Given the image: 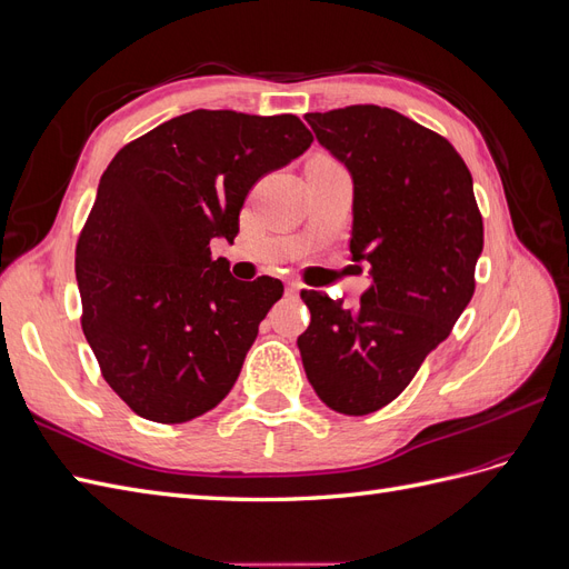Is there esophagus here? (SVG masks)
I'll use <instances>...</instances> for the list:
<instances>
[{"label": "esophagus", "instance_id": "1", "mask_svg": "<svg viewBox=\"0 0 569 569\" xmlns=\"http://www.w3.org/2000/svg\"><path fill=\"white\" fill-rule=\"evenodd\" d=\"M299 291H301L299 282H289L287 284V297H299Z\"/></svg>", "mask_w": 569, "mask_h": 569}]
</instances>
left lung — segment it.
I'll use <instances>...</instances> for the list:
<instances>
[{
  "mask_svg": "<svg viewBox=\"0 0 569 569\" xmlns=\"http://www.w3.org/2000/svg\"><path fill=\"white\" fill-rule=\"evenodd\" d=\"M306 120L351 173L349 249L370 266L372 282L356 308L303 289L311 325L297 343L320 401L368 416L391 403L451 335L475 295L485 226L470 170L441 134L375 104Z\"/></svg>",
  "mask_w": 569,
  "mask_h": 569,
  "instance_id": "left-lung-1",
  "label": "left lung"
}]
</instances>
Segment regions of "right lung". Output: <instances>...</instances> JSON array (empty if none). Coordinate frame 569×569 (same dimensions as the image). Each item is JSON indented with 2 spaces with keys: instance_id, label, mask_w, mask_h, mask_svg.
Wrapping results in <instances>:
<instances>
[{
  "instance_id": "obj_1",
  "label": "right lung",
  "mask_w": 569,
  "mask_h": 569,
  "mask_svg": "<svg viewBox=\"0 0 569 569\" xmlns=\"http://www.w3.org/2000/svg\"><path fill=\"white\" fill-rule=\"evenodd\" d=\"M313 134L297 116L197 109L120 149L76 249L82 332L137 416L178 425L237 382L282 282L234 280L211 242H234L249 189Z\"/></svg>"
}]
</instances>
